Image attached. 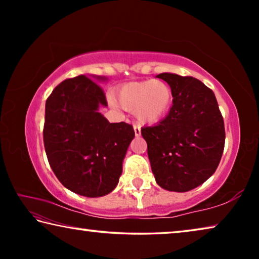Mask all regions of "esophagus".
I'll return each mask as SVG.
<instances>
[{"mask_svg":"<svg viewBox=\"0 0 259 259\" xmlns=\"http://www.w3.org/2000/svg\"><path fill=\"white\" fill-rule=\"evenodd\" d=\"M134 131H135V135L137 136H140V128H139V125H137V124H135L134 125Z\"/></svg>","mask_w":259,"mask_h":259,"instance_id":"obj_1","label":"esophagus"}]
</instances>
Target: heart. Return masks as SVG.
I'll list each match as a JSON object with an SVG mask.
<instances>
[{"instance_id":"1","label":"heart","mask_w":259,"mask_h":259,"mask_svg":"<svg viewBox=\"0 0 259 259\" xmlns=\"http://www.w3.org/2000/svg\"><path fill=\"white\" fill-rule=\"evenodd\" d=\"M116 100L125 111L134 112L143 124H154L164 119L171 108L172 89L163 80L129 82L116 93Z\"/></svg>"}]
</instances>
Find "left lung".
<instances>
[{
  "instance_id": "left-lung-1",
  "label": "left lung",
  "mask_w": 259,
  "mask_h": 259,
  "mask_svg": "<svg viewBox=\"0 0 259 259\" xmlns=\"http://www.w3.org/2000/svg\"><path fill=\"white\" fill-rule=\"evenodd\" d=\"M174 100L163 120L142 129L157 185L187 192L216 171L225 145L224 120L211 89L198 78L161 73Z\"/></svg>"
}]
</instances>
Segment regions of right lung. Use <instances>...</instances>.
<instances>
[{
	"instance_id": "add662e5",
	"label": "right lung",
	"mask_w": 259,
	"mask_h": 259,
	"mask_svg": "<svg viewBox=\"0 0 259 259\" xmlns=\"http://www.w3.org/2000/svg\"><path fill=\"white\" fill-rule=\"evenodd\" d=\"M100 106H107L106 97L88 75L63 81L46 102L43 142L48 161L65 187L87 198L104 196L116 187L135 137L133 125L109 123L99 113Z\"/></svg>"
}]
</instances>
